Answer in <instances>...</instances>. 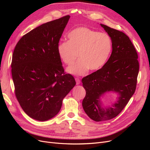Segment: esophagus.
<instances>
[{"label":"esophagus","instance_id":"esophagus-1","mask_svg":"<svg viewBox=\"0 0 150 150\" xmlns=\"http://www.w3.org/2000/svg\"><path fill=\"white\" fill-rule=\"evenodd\" d=\"M75 81H76V84L78 85V84H80V78H75Z\"/></svg>","mask_w":150,"mask_h":150}]
</instances>
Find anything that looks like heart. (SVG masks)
Listing matches in <instances>:
<instances>
[{"instance_id": "b5f03b06", "label": "heart", "mask_w": 150, "mask_h": 150, "mask_svg": "<svg viewBox=\"0 0 150 150\" xmlns=\"http://www.w3.org/2000/svg\"><path fill=\"white\" fill-rule=\"evenodd\" d=\"M68 41L57 45L58 54L61 61L67 66L76 64L67 69V72L83 75L91 71L100 69L106 62L112 50V41L106 33L98 32L88 27H78L67 35Z\"/></svg>"}]
</instances>
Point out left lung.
Returning <instances> with one entry per match:
<instances>
[{
    "mask_svg": "<svg viewBox=\"0 0 150 150\" xmlns=\"http://www.w3.org/2000/svg\"><path fill=\"white\" fill-rule=\"evenodd\" d=\"M100 25L111 37V55L102 68L82 79L86 90L83 108L96 122L112 119L122 112L135 92L139 70L138 54L129 37L122 31ZM108 91L117 92L120 97L111 107L105 108L100 97Z\"/></svg>",
    "mask_w": 150,
    "mask_h": 150,
    "instance_id": "obj_1",
    "label": "left lung"
}]
</instances>
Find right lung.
Returning <instances> with one entry per match:
<instances>
[{
    "label": "right lung",
    "mask_w": 150,
    "mask_h": 150,
    "mask_svg": "<svg viewBox=\"0 0 150 150\" xmlns=\"http://www.w3.org/2000/svg\"><path fill=\"white\" fill-rule=\"evenodd\" d=\"M69 18L67 15L31 30L21 38L13 53L16 97L23 111L38 121L56 115L76 84L74 76L65 73L57 52Z\"/></svg>",
    "instance_id": "obj_1"
}]
</instances>
